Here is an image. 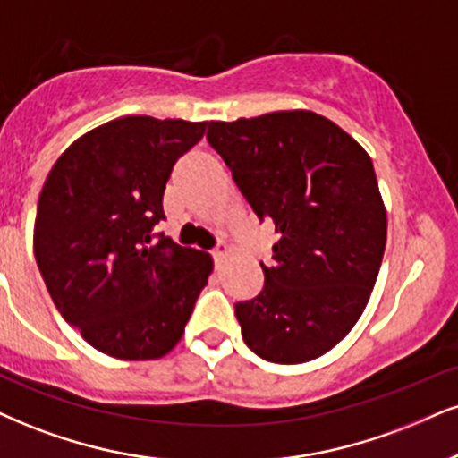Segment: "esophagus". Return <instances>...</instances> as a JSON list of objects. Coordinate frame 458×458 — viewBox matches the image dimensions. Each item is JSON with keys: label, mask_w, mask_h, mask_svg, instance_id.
<instances>
[{"label": "esophagus", "mask_w": 458, "mask_h": 458, "mask_svg": "<svg viewBox=\"0 0 458 458\" xmlns=\"http://www.w3.org/2000/svg\"><path fill=\"white\" fill-rule=\"evenodd\" d=\"M227 255H229V246H227V244H218V246L212 250V257H214V261H216V265L223 263V259L227 257Z\"/></svg>", "instance_id": "obj_1"}]
</instances>
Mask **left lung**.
<instances>
[{
	"label": "left lung",
	"instance_id": "obj_1",
	"mask_svg": "<svg viewBox=\"0 0 458 458\" xmlns=\"http://www.w3.org/2000/svg\"><path fill=\"white\" fill-rule=\"evenodd\" d=\"M206 138L280 233L263 291L235 303L246 346L272 363L318 359L357 325L380 272L386 208L374 163L310 110L212 121Z\"/></svg>",
	"mask_w": 458,
	"mask_h": 458
}]
</instances>
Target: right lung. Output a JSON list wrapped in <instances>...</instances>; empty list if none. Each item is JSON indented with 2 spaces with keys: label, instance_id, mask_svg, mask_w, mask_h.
<instances>
[{
  "label": "right lung",
  "instance_id": "obj_1",
  "mask_svg": "<svg viewBox=\"0 0 458 458\" xmlns=\"http://www.w3.org/2000/svg\"><path fill=\"white\" fill-rule=\"evenodd\" d=\"M208 123L123 116L91 129L50 169L33 255L61 316L99 352L161 359L180 342L212 257L152 233L174 163Z\"/></svg>",
  "mask_w": 458,
  "mask_h": 458
}]
</instances>
